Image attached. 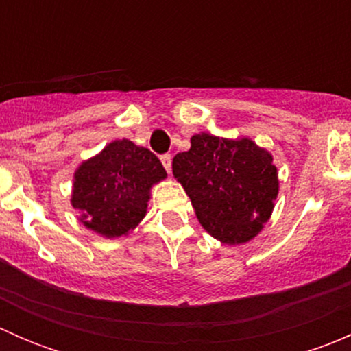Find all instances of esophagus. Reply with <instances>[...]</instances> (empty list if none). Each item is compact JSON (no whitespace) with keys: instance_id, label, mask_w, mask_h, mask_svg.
Segmentation results:
<instances>
[{"instance_id":"1","label":"esophagus","mask_w":351,"mask_h":351,"mask_svg":"<svg viewBox=\"0 0 351 351\" xmlns=\"http://www.w3.org/2000/svg\"><path fill=\"white\" fill-rule=\"evenodd\" d=\"M161 162L162 166H165L166 171H171V154H162L161 156Z\"/></svg>"}]
</instances>
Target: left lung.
Masks as SVG:
<instances>
[{"label":"left lung","instance_id":"left-lung-1","mask_svg":"<svg viewBox=\"0 0 351 351\" xmlns=\"http://www.w3.org/2000/svg\"><path fill=\"white\" fill-rule=\"evenodd\" d=\"M173 158V175L192 200L198 222L224 244L253 239L270 219L278 195L274 156L251 139L197 134Z\"/></svg>","mask_w":351,"mask_h":351}]
</instances>
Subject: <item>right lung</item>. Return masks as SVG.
<instances>
[{"mask_svg":"<svg viewBox=\"0 0 351 351\" xmlns=\"http://www.w3.org/2000/svg\"><path fill=\"white\" fill-rule=\"evenodd\" d=\"M166 178L161 161L132 141H113L74 171L71 205L104 238L136 229L146 215L151 186Z\"/></svg>","mask_w":351,"mask_h":351,"instance_id":"right-lung-1","label":"right lung"}]
</instances>
